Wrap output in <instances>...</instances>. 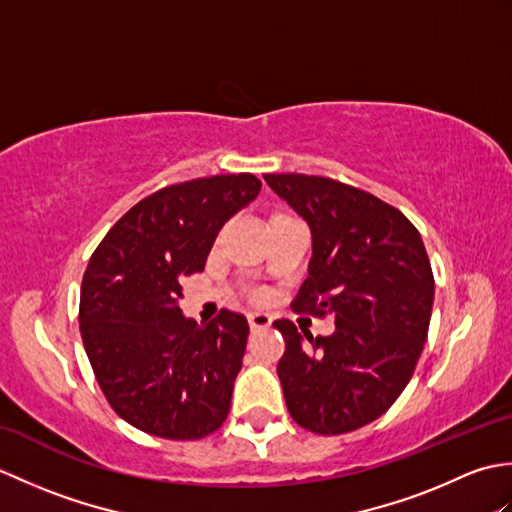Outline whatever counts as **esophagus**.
<instances>
[{
  "label": "esophagus",
  "mask_w": 512,
  "mask_h": 512,
  "mask_svg": "<svg viewBox=\"0 0 512 512\" xmlns=\"http://www.w3.org/2000/svg\"><path fill=\"white\" fill-rule=\"evenodd\" d=\"M248 325H250V330H266L273 325V317L266 312H253V314H248Z\"/></svg>",
  "instance_id": "obj_1"
}]
</instances>
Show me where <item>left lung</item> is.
I'll return each mask as SVG.
<instances>
[{"label": "left lung", "mask_w": 512, "mask_h": 512, "mask_svg": "<svg viewBox=\"0 0 512 512\" xmlns=\"http://www.w3.org/2000/svg\"><path fill=\"white\" fill-rule=\"evenodd\" d=\"M268 187L310 226L308 279L297 312L332 314L330 336L275 321L290 416L321 436L365 427L402 394L427 341L433 273L422 237L394 206L356 187L303 173H268Z\"/></svg>", "instance_id": "obj_1"}]
</instances>
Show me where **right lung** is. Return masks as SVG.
Wrapping results in <instances>:
<instances>
[{
    "label": "right lung",
    "instance_id": "obj_1",
    "mask_svg": "<svg viewBox=\"0 0 512 512\" xmlns=\"http://www.w3.org/2000/svg\"><path fill=\"white\" fill-rule=\"evenodd\" d=\"M259 189L253 173L173 184L132 206L94 250L81 336L107 402L132 427L198 440L226 420L248 321L231 310L204 325L184 317L180 281L202 273L224 222Z\"/></svg>",
    "mask_w": 512,
    "mask_h": 512
}]
</instances>
